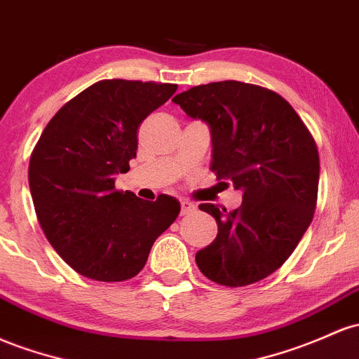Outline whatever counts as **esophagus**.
<instances>
[{
	"label": "esophagus",
	"mask_w": 359,
	"mask_h": 359,
	"mask_svg": "<svg viewBox=\"0 0 359 359\" xmlns=\"http://www.w3.org/2000/svg\"><path fill=\"white\" fill-rule=\"evenodd\" d=\"M196 210V204L191 203V201H180V212L182 215H189Z\"/></svg>",
	"instance_id": "obj_1"
}]
</instances>
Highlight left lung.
<instances>
[{
	"label": "left lung",
	"instance_id": "1",
	"mask_svg": "<svg viewBox=\"0 0 359 359\" xmlns=\"http://www.w3.org/2000/svg\"><path fill=\"white\" fill-rule=\"evenodd\" d=\"M173 102L210 124L211 170L243 199L233 211L199 204L216 219L218 235L196 264L216 285H254L288 261L312 223L320 175L313 136L285 98L259 85L215 81Z\"/></svg>",
	"mask_w": 359,
	"mask_h": 359
}]
</instances>
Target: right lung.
Listing matches in <instances>:
<instances>
[{"mask_svg": "<svg viewBox=\"0 0 359 359\" xmlns=\"http://www.w3.org/2000/svg\"><path fill=\"white\" fill-rule=\"evenodd\" d=\"M177 92L175 83L102 80L66 102L35 144L29 184L35 215L54 250L78 274L131 279L180 203L117 191L116 173L136 156L137 129Z\"/></svg>", "mask_w": 359, "mask_h": 359, "instance_id": "right-lung-1", "label": "right lung"}]
</instances>
